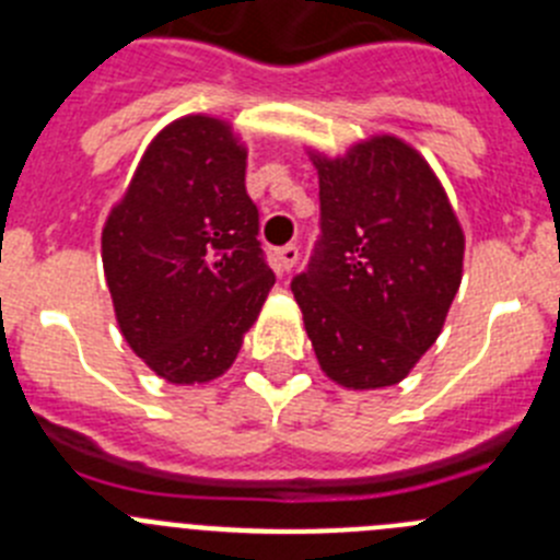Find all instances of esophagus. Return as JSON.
<instances>
[{"label":"esophagus","mask_w":560,"mask_h":560,"mask_svg":"<svg viewBox=\"0 0 560 560\" xmlns=\"http://www.w3.org/2000/svg\"><path fill=\"white\" fill-rule=\"evenodd\" d=\"M275 260H277V269L291 271L296 266V260H300V246L296 244L280 246V249L275 253Z\"/></svg>","instance_id":"34e87169"}]
</instances>
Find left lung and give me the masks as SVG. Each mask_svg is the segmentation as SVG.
<instances>
[{
    "label": "left lung",
    "mask_w": 560,
    "mask_h": 560,
    "mask_svg": "<svg viewBox=\"0 0 560 560\" xmlns=\"http://www.w3.org/2000/svg\"><path fill=\"white\" fill-rule=\"evenodd\" d=\"M319 168V241L291 280L319 366L347 388L394 386L439 338L464 230L439 177L394 136Z\"/></svg>",
    "instance_id": "1"
}]
</instances>
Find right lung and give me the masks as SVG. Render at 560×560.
<instances>
[{
	"label": "right lung",
	"mask_w": 560,
	"mask_h": 560,
	"mask_svg": "<svg viewBox=\"0 0 560 560\" xmlns=\"http://www.w3.org/2000/svg\"><path fill=\"white\" fill-rule=\"evenodd\" d=\"M230 125L186 116L155 136L102 230V264L121 336L177 386L233 366L275 271Z\"/></svg>",
	"instance_id": "right-lung-1"
}]
</instances>
